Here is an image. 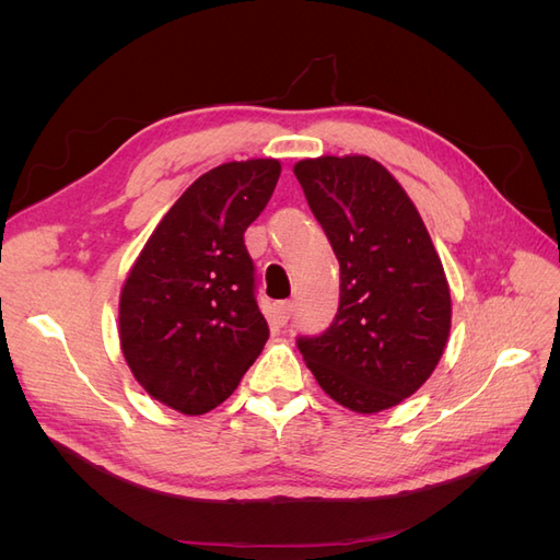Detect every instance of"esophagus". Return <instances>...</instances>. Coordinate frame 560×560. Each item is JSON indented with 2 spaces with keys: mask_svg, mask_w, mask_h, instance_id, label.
Instances as JSON below:
<instances>
[{
  "mask_svg": "<svg viewBox=\"0 0 560 560\" xmlns=\"http://www.w3.org/2000/svg\"><path fill=\"white\" fill-rule=\"evenodd\" d=\"M292 311H294V303L292 301H280V303H276V308H273V322L276 325H287V322H290V317H292Z\"/></svg>",
  "mask_w": 560,
  "mask_h": 560,
  "instance_id": "esophagus-1",
  "label": "esophagus"
}]
</instances>
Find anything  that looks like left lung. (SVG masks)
Here are the masks:
<instances>
[{
    "mask_svg": "<svg viewBox=\"0 0 560 560\" xmlns=\"http://www.w3.org/2000/svg\"><path fill=\"white\" fill-rule=\"evenodd\" d=\"M294 175L341 266L331 325L299 336L319 387L358 413H378L430 378L451 331V292L430 233L369 156L299 161Z\"/></svg>",
    "mask_w": 560,
    "mask_h": 560,
    "instance_id": "left-lung-1",
    "label": "left lung"
}]
</instances>
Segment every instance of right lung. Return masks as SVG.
Listing matches in <instances>:
<instances>
[{
    "label": "right lung",
    "instance_id": "obj_1",
    "mask_svg": "<svg viewBox=\"0 0 560 560\" xmlns=\"http://www.w3.org/2000/svg\"><path fill=\"white\" fill-rule=\"evenodd\" d=\"M278 177L273 159L233 161L198 177L124 284V358L151 397L182 413H208L229 399L268 341L245 231Z\"/></svg>",
    "mask_w": 560,
    "mask_h": 560
}]
</instances>
